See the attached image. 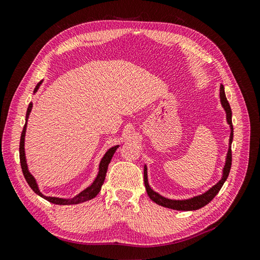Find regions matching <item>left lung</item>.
Masks as SVG:
<instances>
[{"label":"left lung","mask_w":260,"mask_h":260,"mask_svg":"<svg viewBox=\"0 0 260 260\" xmlns=\"http://www.w3.org/2000/svg\"><path fill=\"white\" fill-rule=\"evenodd\" d=\"M220 102H221V105L225 112L226 116V122L230 125V139H229V148H228V153L225 156V162L224 166L222 168V177L220 179L218 182L212 185L210 188L206 192H204L200 195L193 196L191 199H186V200H171L167 199L165 196L160 195L159 193L155 192L153 188L149 186L148 184V179H147V167L146 165L144 166V184L147 195L149 196L154 203L158 204V205L170 208V209H175V210H183V211H190V210H196L200 209L204 206H206L207 204L212 201V199L218 194L220 191V188L222 187L223 183L225 182V180L228 179V176H229V172L231 169V164H232V152H231V144L233 141V125H232V111L229 102H228L225 98V93H224V86L221 84L220 85Z\"/></svg>","instance_id":"8db88e82"}]
</instances>
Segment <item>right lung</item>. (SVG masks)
Returning <instances> with one entry per match:
<instances>
[{"label": "right lung", "instance_id": "add662e5", "mask_svg": "<svg viewBox=\"0 0 260 260\" xmlns=\"http://www.w3.org/2000/svg\"><path fill=\"white\" fill-rule=\"evenodd\" d=\"M43 82V80H41L39 82L36 88L34 93H36L39 88H40L41 83ZM31 109H32V103H30L27 109V114H26V123L25 127L22 129L21 132V137H20V144H19V158H20V165H21V170L23 177H25L26 181L28 182L29 186L32 188V191L38 194L39 196H41L42 199L49 201L50 203L56 204V205H76V204H80L86 201H90L92 199L95 198V196L99 194V192L101 191L102 185L104 183V180L106 177V172H107V168L108 165L111 162L113 156L115 154V152L117 151V148L119 147V145L113 146L108 149V151L105 153V155L103 156V158L101 159L100 165H99V172L96 178L94 179L93 182L91 183V185H89L88 187H85L83 191H81L79 194H77L76 196H74L73 199H61V198H55V196H46L44 194L41 193L40 188H39V185L37 183L36 178L30 174V171L28 169V165H27V160H26V154H25V137H26V129H27V121L29 115L31 113Z\"/></svg>", "mask_w": 260, "mask_h": 260}]
</instances>
